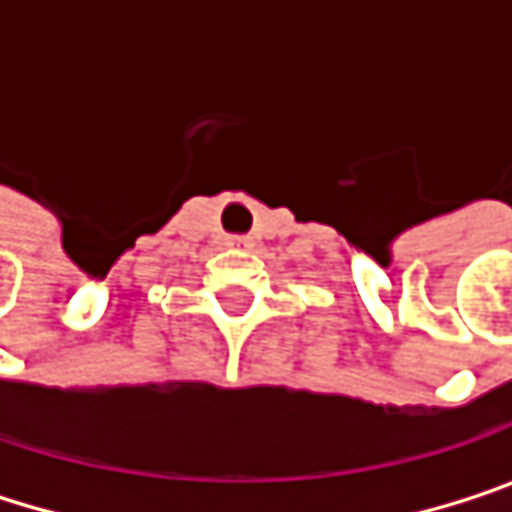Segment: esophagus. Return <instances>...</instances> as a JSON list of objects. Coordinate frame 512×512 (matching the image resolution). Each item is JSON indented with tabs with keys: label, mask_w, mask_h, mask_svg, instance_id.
Wrapping results in <instances>:
<instances>
[{
	"label": "esophagus",
	"mask_w": 512,
	"mask_h": 512,
	"mask_svg": "<svg viewBox=\"0 0 512 512\" xmlns=\"http://www.w3.org/2000/svg\"><path fill=\"white\" fill-rule=\"evenodd\" d=\"M228 246L231 249H252V240H246V237H228Z\"/></svg>",
	"instance_id": "esophagus-1"
}]
</instances>
